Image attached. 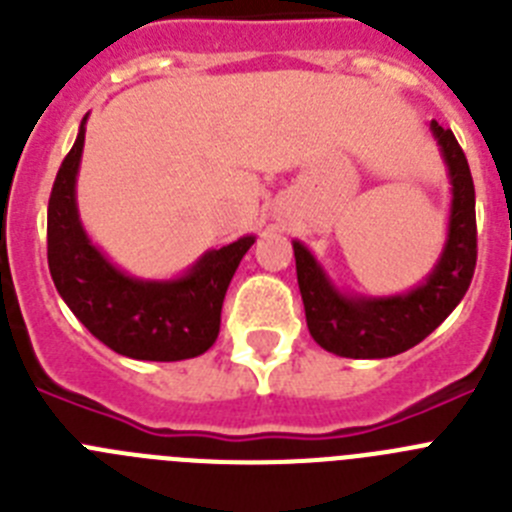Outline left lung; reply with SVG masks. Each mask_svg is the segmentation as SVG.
I'll list each match as a JSON object with an SVG mask.
<instances>
[{"label": "left lung", "instance_id": "1", "mask_svg": "<svg viewBox=\"0 0 512 512\" xmlns=\"http://www.w3.org/2000/svg\"><path fill=\"white\" fill-rule=\"evenodd\" d=\"M431 133L449 174L451 205L446 241L423 282L400 295L348 292L330 279L305 243L292 241L307 328L315 343L330 354L346 359L402 354L431 336L467 295L477 264L472 174L454 133L436 120H431Z\"/></svg>", "mask_w": 512, "mask_h": 512}]
</instances>
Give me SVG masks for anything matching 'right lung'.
<instances>
[{
  "mask_svg": "<svg viewBox=\"0 0 512 512\" xmlns=\"http://www.w3.org/2000/svg\"><path fill=\"white\" fill-rule=\"evenodd\" d=\"M87 117L48 200V269L58 295L115 354L140 361H182L205 354L220 333L230 279L256 235L210 248L179 277L140 279L122 271L89 238L76 205Z\"/></svg>",
  "mask_w": 512,
  "mask_h": 512,
  "instance_id": "right-lung-1",
  "label": "right lung"
}]
</instances>
